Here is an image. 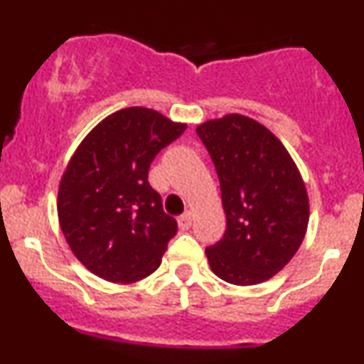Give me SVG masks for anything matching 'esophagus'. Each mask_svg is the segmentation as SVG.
<instances>
[{
    "mask_svg": "<svg viewBox=\"0 0 364 364\" xmlns=\"http://www.w3.org/2000/svg\"><path fill=\"white\" fill-rule=\"evenodd\" d=\"M178 222H179V227H181L183 230L190 229V227H192V223H193V211H186L185 215L179 216Z\"/></svg>",
    "mask_w": 364,
    "mask_h": 364,
    "instance_id": "obj_1",
    "label": "esophagus"
}]
</instances>
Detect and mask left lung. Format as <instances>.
I'll use <instances>...</instances> for the list:
<instances>
[{"label":"left lung","mask_w":364,"mask_h":364,"mask_svg":"<svg viewBox=\"0 0 364 364\" xmlns=\"http://www.w3.org/2000/svg\"><path fill=\"white\" fill-rule=\"evenodd\" d=\"M222 190L227 230L205 250L211 271L232 285L280 273L304 240L310 200L296 161L259 121L227 114L196 128Z\"/></svg>","instance_id":"obj_1"}]
</instances>
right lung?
<instances>
[{
	"instance_id": "1",
	"label": "right lung",
	"mask_w": 364,
	"mask_h": 364,
	"mask_svg": "<svg viewBox=\"0 0 364 364\" xmlns=\"http://www.w3.org/2000/svg\"><path fill=\"white\" fill-rule=\"evenodd\" d=\"M186 123L146 107L102 119L82 139L58 188V218L70 250L102 280L134 284L159 269L178 223L164 211L148 171Z\"/></svg>"
}]
</instances>
